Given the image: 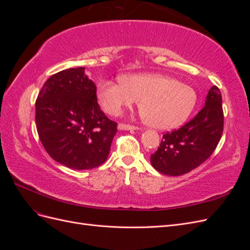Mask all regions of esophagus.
I'll list each match as a JSON object with an SVG mask.
<instances>
[{
  "mask_svg": "<svg viewBox=\"0 0 250 250\" xmlns=\"http://www.w3.org/2000/svg\"><path fill=\"white\" fill-rule=\"evenodd\" d=\"M118 128L121 130H137V129H139V127H137V126L130 125V124H124V123L119 124Z\"/></svg>",
  "mask_w": 250,
  "mask_h": 250,
  "instance_id": "1",
  "label": "esophagus"
}]
</instances>
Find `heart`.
Returning <instances> with one entry per match:
<instances>
[{
    "instance_id": "heart-1",
    "label": "heart",
    "mask_w": 250,
    "mask_h": 250,
    "mask_svg": "<svg viewBox=\"0 0 250 250\" xmlns=\"http://www.w3.org/2000/svg\"><path fill=\"white\" fill-rule=\"evenodd\" d=\"M98 100L111 116H119L139 100L146 123L158 129H171L191 115L197 94L195 89L162 74H132L121 81L105 80L98 85Z\"/></svg>"
}]
</instances>
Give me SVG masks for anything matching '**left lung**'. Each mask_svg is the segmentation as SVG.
Returning a JSON list of instances; mask_svg holds the SVG:
<instances>
[{
	"instance_id": "left-lung-1",
	"label": "left lung",
	"mask_w": 250,
	"mask_h": 250,
	"mask_svg": "<svg viewBox=\"0 0 250 250\" xmlns=\"http://www.w3.org/2000/svg\"><path fill=\"white\" fill-rule=\"evenodd\" d=\"M224 116L220 89L214 85L206 105L179 129L166 132L160 147L151 154L155 170L179 176L196 169L213 154L223 132Z\"/></svg>"
}]
</instances>
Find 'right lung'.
Instances as JSON below:
<instances>
[{"instance_id":"obj_1","label":"right lung","mask_w":250,"mask_h":250,"mask_svg":"<svg viewBox=\"0 0 250 250\" xmlns=\"http://www.w3.org/2000/svg\"><path fill=\"white\" fill-rule=\"evenodd\" d=\"M35 122L48 154L75 170L101 166L118 131L117 122L100 109L84 67L58 72L44 82L35 102Z\"/></svg>"}]
</instances>
